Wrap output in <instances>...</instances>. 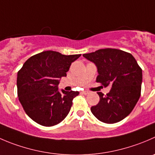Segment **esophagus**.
I'll return each instance as SVG.
<instances>
[{
  "label": "esophagus",
  "mask_w": 155,
  "mask_h": 155,
  "mask_svg": "<svg viewBox=\"0 0 155 155\" xmlns=\"http://www.w3.org/2000/svg\"><path fill=\"white\" fill-rule=\"evenodd\" d=\"M82 94H88V93H89V91H82Z\"/></svg>",
  "instance_id": "34e87169"
}]
</instances>
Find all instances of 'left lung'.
I'll use <instances>...</instances> for the list:
<instances>
[{"label":"left lung","instance_id":"obj_1","mask_svg":"<svg viewBox=\"0 0 155 155\" xmlns=\"http://www.w3.org/2000/svg\"><path fill=\"white\" fill-rule=\"evenodd\" d=\"M83 57L97 67L96 82L111 86L106 95L97 92L100 101L91 107V113L105 124L120 122L132 112L140 97L142 69L131 54L119 49H100Z\"/></svg>","mask_w":155,"mask_h":155}]
</instances>
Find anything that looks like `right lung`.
I'll return each instance as SVG.
<instances>
[{
	"instance_id": "obj_1",
	"label": "right lung",
	"mask_w": 155,
	"mask_h": 155,
	"mask_svg": "<svg viewBox=\"0 0 155 155\" xmlns=\"http://www.w3.org/2000/svg\"><path fill=\"white\" fill-rule=\"evenodd\" d=\"M81 54L46 51L28 58L17 73V94L27 115L44 127L64 120L79 91H58L59 79Z\"/></svg>"
}]
</instances>
